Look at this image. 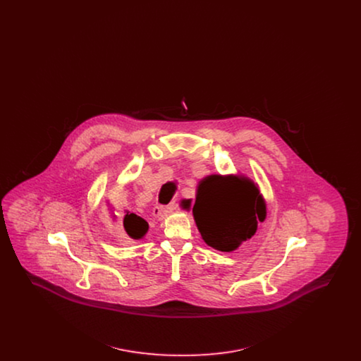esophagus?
I'll use <instances>...</instances> for the list:
<instances>
[{"mask_svg":"<svg viewBox=\"0 0 361 361\" xmlns=\"http://www.w3.org/2000/svg\"><path fill=\"white\" fill-rule=\"evenodd\" d=\"M174 208H176V203H171L168 206H155L154 209H153V215L158 219H162L168 214H171Z\"/></svg>","mask_w":361,"mask_h":361,"instance_id":"1","label":"esophagus"}]
</instances>
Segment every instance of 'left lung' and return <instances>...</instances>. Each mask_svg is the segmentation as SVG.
<instances>
[{
	"label": "left lung",
	"mask_w": 361,
	"mask_h": 361,
	"mask_svg": "<svg viewBox=\"0 0 361 361\" xmlns=\"http://www.w3.org/2000/svg\"><path fill=\"white\" fill-rule=\"evenodd\" d=\"M192 212L208 246L233 252L255 235L258 222L265 219L267 208L250 180L212 174L199 183Z\"/></svg>",
	"instance_id": "1"
}]
</instances>
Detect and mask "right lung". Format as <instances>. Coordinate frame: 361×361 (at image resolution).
I'll return each mask as SVG.
<instances>
[{
  "instance_id": "obj_1",
  "label": "right lung",
  "mask_w": 361,
  "mask_h": 361,
  "mask_svg": "<svg viewBox=\"0 0 361 361\" xmlns=\"http://www.w3.org/2000/svg\"><path fill=\"white\" fill-rule=\"evenodd\" d=\"M123 227H124L126 233L131 238H134V240L142 238L147 233V230H149V224H147L145 219H142L140 216H137V215L133 214V212L130 214L128 211L126 212V215L123 218Z\"/></svg>"
}]
</instances>
